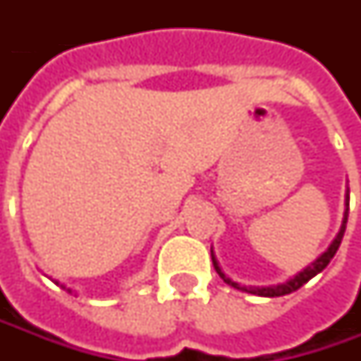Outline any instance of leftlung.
<instances>
[{"label": "left lung", "mask_w": 361, "mask_h": 361, "mask_svg": "<svg viewBox=\"0 0 361 361\" xmlns=\"http://www.w3.org/2000/svg\"><path fill=\"white\" fill-rule=\"evenodd\" d=\"M345 223H348V209H345V215H343V223H341V229L338 233V237L334 239V243L329 245V249H327L324 255L319 257L315 263H312L307 269H303L299 275H295L293 279H289L287 283L281 285H271V287H245V285L235 283V281H231L229 277L221 271L219 267V263H216L215 255H213V265H215L216 273L221 275V279L225 281V283L233 285V287H237V289H241V291H247V293H253V295H261V298H279V295H287V293H293V291H298L301 285H305L312 277H315L317 273H322V271L326 269L327 263L334 259V255L338 253V249H340L341 239H343V233H345Z\"/></svg>", "instance_id": "obj_1"}]
</instances>
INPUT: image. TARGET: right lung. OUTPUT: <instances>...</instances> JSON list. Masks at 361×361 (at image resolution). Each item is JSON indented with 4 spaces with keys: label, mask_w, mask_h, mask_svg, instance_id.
<instances>
[{
    "label": "right lung",
    "mask_w": 361,
    "mask_h": 361,
    "mask_svg": "<svg viewBox=\"0 0 361 361\" xmlns=\"http://www.w3.org/2000/svg\"><path fill=\"white\" fill-rule=\"evenodd\" d=\"M68 291H70V289H68Z\"/></svg>",
    "instance_id": "obj_1"
}]
</instances>
